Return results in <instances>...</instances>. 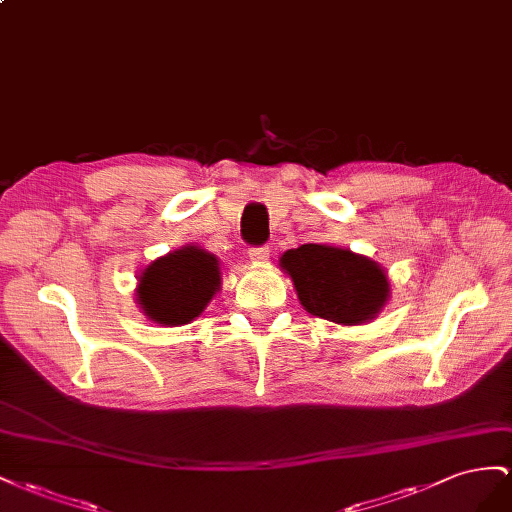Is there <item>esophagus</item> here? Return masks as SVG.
Masks as SVG:
<instances>
[{
    "instance_id": "34e87169",
    "label": "esophagus",
    "mask_w": 512,
    "mask_h": 512,
    "mask_svg": "<svg viewBox=\"0 0 512 512\" xmlns=\"http://www.w3.org/2000/svg\"><path fill=\"white\" fill-rule=\"evenodd\" d=\"M248 257H251L253 261H257V264H261V261H266L270 257V246H251L248 248Z\"/></svg>"
}]
</instances>
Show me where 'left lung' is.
Returning <instances> with one entry per match:
<instances>
[{"instance_id": "8db88e82", "label": "left lung", "mask_w": 512, "mask_h": 512, "mask_svg": "<svg viewBox=\"0 0 512 512\" xmlns=\"http://www.w3.org/2000/svg\"><path fill=\"white\" fill-rule=\"evenodd\" d=\"M281 268L294 281L304 309L334 324H364L388 300L384 270L347 248L302 244L281 257Z\"/></svg>"}]
</instances>
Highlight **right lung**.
Listing matches in <instances>:
<instances>
[{
    "instance_id": "obj_1",
    "label": "right lung",
    "mask_w": 512,
    "mask_h": 512,
    "mask_svg": "<svg viewBox=\"0 0 512 512\" xmlns=\"http://www.w3.org/2000/svg\"><path fill=\"white\" fill-rule=\"evenodd\" d=\"M218 287L221 270L216 257L199 246H182L141 272L137 298L156 324L182 326L201 315Z\"/></svg>"
}]
</instances>
